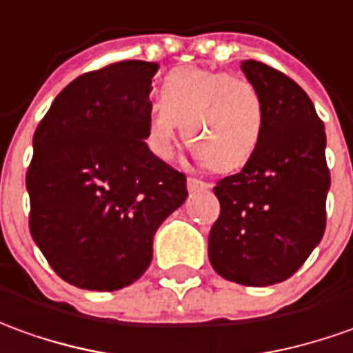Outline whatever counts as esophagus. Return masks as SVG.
Returning <instances> with one entry per match:
<instances>
[{
  "label": "esophagus",
  "instance_id": "obj_1",
  "mask_svg": "<svg viewBox=\"0 0 353 353\" xmlns=\"http://www.w3.org/2000/svg\"><path fill=\"white\" fill-rule=\"evenodd\" d=\"M212 185L206 183V181H201V179H194V177H189L187 179V189L189 193H199V191H208Z\"/></svg>",
  "mask_w": 353,
  "mask_h": 353
}]
</instances>
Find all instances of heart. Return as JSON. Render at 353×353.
I'll return each instance as SVG.
<instances>
[{"label":"heart","instance_id":"1","mask_svg":"<svg viewBox=\"0 0 353 353\" xmlns=\"http://www.w3.org/2000/svg\"><path fill=\"white\" fill-rule=\"evenodd\" d=\"M179 124L196 159L228 172L243 166L258 149L265 107L260 91L245 78L187 66L164 78L159 105L147 114L145 141L157 159L174 157Z\"/></svg>","mask_w":353,"mask_h":353}]
</instances>
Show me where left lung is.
Instances as JSON below:
<instances>
[{"mask_svg": "<svg viewBox=\"0 0 353 353\" xmlns=\"http://www.w3.org/2000/svg\"><path fill=\"white\" fill-rule=\"evenodd\" d=\"M241 70L262 95L265 125L245 168L214 187L221 210L208 258L223 279L268 287L294 275L321 243L331 187L327 135L294 80L258 61H243Z\"/></svg>", "mask_w": 353, "mask_h": 353, "instance_id": "1", "label": "left lung"}]
</instances>
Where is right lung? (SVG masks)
<instances>
[{
  "mask_svg": "<svg viewBox=\"0 0 353 353\" xmlns=\"http://www.w3.org/2000/svg\"><path fill=\"white\" fill-rule=\"evenodd\" d=\"M157 63L122 61L66 85L39 122L26 174L30 233L55 273L110 292L151 265L160 223L187 199L145 143Z\"/></svg>",
  "mask_w": 353,
  "mask_h": 353,
  "instance_id": "1",
  "label": "right lung"
}]
</instances>
